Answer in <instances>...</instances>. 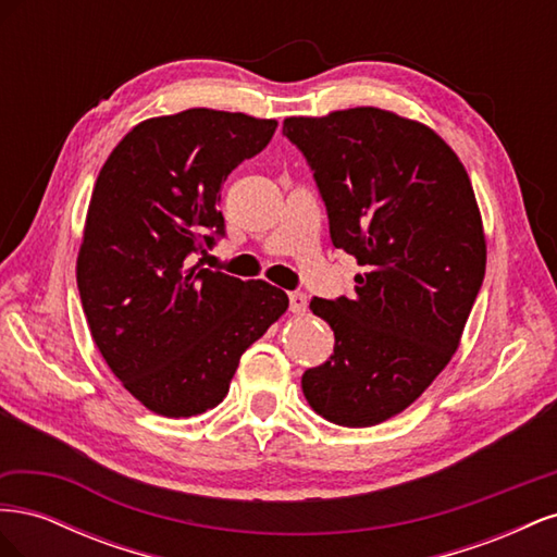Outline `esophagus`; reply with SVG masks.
Segmentation results:
<instances>
[{
    "label": "esophagus",
    "instance_id": "obj_1",
    "mask_svg": "<svg viewBox=\"0 0 557 557\" xmlns=\"http://www.w3.org/2000/svg\"><path fill=\"white\" fill-rule=\"evenodd\" d=\"M288 299H290V311L293 313H305L307 311V307H309V297L305 295V293H290L288 295Z\"/></svg>",
    "mask_w": 557,
    "mask_h": 557
}]
</instances>
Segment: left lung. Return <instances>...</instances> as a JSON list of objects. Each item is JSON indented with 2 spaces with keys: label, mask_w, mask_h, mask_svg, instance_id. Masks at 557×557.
<instances>
[{
  "label": "left lung",
  "mask_w": 557,
  "mask_h": 557,
  "mask_svg": "<svg viewBox=\"0 0 557 557\" xmlns=\"http://www.w3.org/2000/svg\"><path fill=\"white\" fill-rule=\"evenodd\" d=\"M283 134L311 166L332 244L364 267L352 299H311L334 330V356L307 369L301 391L330 423L379 425L460 346L485 274L474 188L440 134L385 109L293 115Z\"/></svg>",
  "instance_id": "1"
}]
</instances>
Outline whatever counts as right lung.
I'll use <instances>...</instances> for the list:
<instances>
[{"label":"right lung","instance_id":"add662e5","mask_svg":"<svg viewBox=\"0 0 557 557\" xmlns=\"http://www.w3.org/2000/svg\"><path fill=\"white\" fill-rule=\"evenodd\" d=\"M276 125L215 109L148 117L97 176L76 260L81 305L111 372L153 413L218 407L244 350L288 309L267 281L188 264L225 234L223 183Z\"/></svg>","mask_w":557,"mask_h":557}]
</instances>
